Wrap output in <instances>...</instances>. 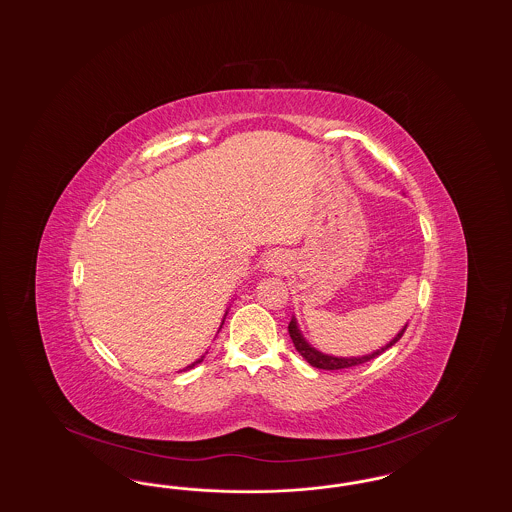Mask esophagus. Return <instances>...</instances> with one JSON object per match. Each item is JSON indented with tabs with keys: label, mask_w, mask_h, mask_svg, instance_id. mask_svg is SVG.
I'll return each mask as SVG.
<instances>
[{
	"label": "esophagus",
	"mask_w": 512,
	"mask_h": 512,
	"mask_svg": "<svg viewBox=\"0 0 512 512\" xmlns=\"http://www.w3.org/2000/svg\"><path fill=\"white\" fill-rule=\"evenodd\" d=\"M266 272H282L283 266H285V257H283L282 253H278V251H272L268 257L265 259Z\"/></svg>",
	"instance_id": "1"
}]
</instances>
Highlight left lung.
I'll return each mask as SVG.
<instances>
[{"label":"left lung","mask_w":512,"mask_h":512,"mask_svg":"<svg viewBox=\"0 0 512 512\" xmlns=\"http://www.w3.org/2000/svg\"><path fill=\"white\" fill-rule=\"evenodd\" d=\"M406 331V325L389 340L386 346H382L380 350H374V352L367 353V355H357V357H336V355H329V353L319 352L318 348H314L299 329V321L293 316L289 321V336L297 348V352L316 369H323V371H340V369H350L355 365H361V363H367L374 357H378L380 353L386 352L388 348H391L393 344H397L401 340V336Z\"/></svg>","instance_id":"left-lung-1"}]
</instances>
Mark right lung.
<instances>
[{
  "mask_svg": "<svg viewBox=\"0 0 512 512\" xmlns=\"http://www.w3.org/2000/svg\"><path fill=\"white\" fill-rule=\"evenodd\" d=\"M225 318H227V312H225ZM225 318H223V323H225ZM223 323H221V327H223ZM202 361H204V355H202V357H200V359H196V361H194V363H191V365H189V367H185V369H183V371H189V369H193V367H196V365H198V363H202Z\"/></svg>",
  "mask_w": 512,
  "mask_h": 512,
  "instance_id": "right-lung-1",
  "label": "right lung"
}]
</instances>
